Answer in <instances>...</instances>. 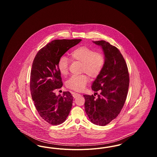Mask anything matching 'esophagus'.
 <instances>
[{"label": "esophagus", "instance_id": "34e87169", "mask_svg": "<svg viewBox=\"0 0 157 157\" xmlns=\"http://www.w3.org/2000/svg\"><path fill=\"white\" fill-rule=\"evenodd\" d=\"M72 95H73V97L75 98L78 97L79 96H81V95L78 94V93H75V92H72Z\"/></svg>", "mask_w": 157, "mask_h": 157}]
</instances>
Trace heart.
<instances>
[{
    "label": "heart",
    "instance_id": "heart-1",
    "mask_svg": "<svg viewBox=\"0 0 157 157\" xmlns=\"http://www.w3.org/2000/svg\"><path fill=\"white\" fill-rule=\"evenodd\" d=\"M72 60L81 62V72L90 75L91 78H96L101 72L104 66L105 56L101 52L94 51L86 46L76 48L69 53ZM69 60L65 56L60 57L58 62V68L60 73L66 75L68 72ZM89 81L86 74L72 76L67 82V86L75 91H82Z\"/></svg>",
    "mask_w": 157,
    "mask_h": 157
}]
</instances>
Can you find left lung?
<instances>
[{"label":"left lung","mask_w":157,"mask_h":157,"mask_svg":"<svg viewBox=\"0 0 157 157\" xmlns=\"http://www.w3.org/2000/svg\"><path fill=\"white\" fill-rule=\"evenodd\" d=\"M93 42L102 48L105 61L91 86L96 94L99 91L100 94L97 99L93 95H84L85 109L91 122L105 126L117 118L124 106L129 83V73L118 48L105 40Z\"/></svg>","instance_id":"obj_1"}]
</instances>
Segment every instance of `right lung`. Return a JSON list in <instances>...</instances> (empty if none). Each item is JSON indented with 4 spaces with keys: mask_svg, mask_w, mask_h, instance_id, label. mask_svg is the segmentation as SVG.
Segmentation results:
<instances>
[{
    "mask_svg": "<svg viewBox=\"0 0 157 157\" xmlns=\"http://www.w3.org/2000/svg\"><path fill=\"white\" fill-rule=\"evenodd\" d=\"M81 39L53 40L39 51L32 63L30 89L39 115L53 125L62 124L72 108L73 97L69 92L56 95L54 90L63 83L58 62L65 53Z\"/></svg>",
    "mask_w": 157,
    "mask_h": 157,
    "instance_id": "right-lung-1",
    "label": "right lung"
}]
</instances>
